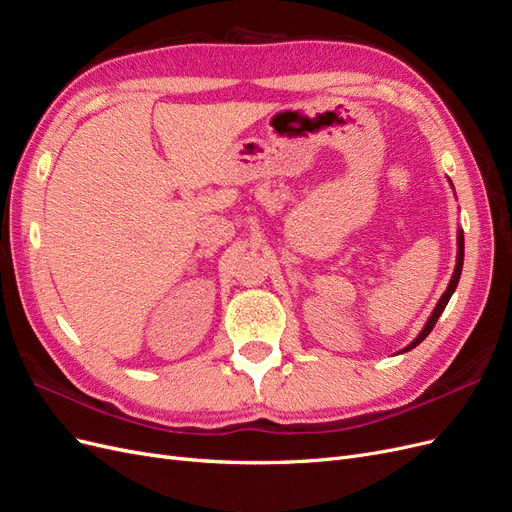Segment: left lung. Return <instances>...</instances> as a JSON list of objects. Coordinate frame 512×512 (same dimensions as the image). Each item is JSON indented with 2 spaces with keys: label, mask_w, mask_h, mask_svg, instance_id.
I'll list each match as a JSON object with an SVG mask.
<instances>
[{
  "label": "left lung",
  "mask_w": 512,
  "mask_h": 512,
  "mask_svg": "<svg viewBox=\"0 0 512 512\" xmlns=\"http://www.w3.org/2000/svg\"><path fill=\"white\" fill-rule=\"evenodd\" d=\"M448 183H451V179H448ZM451 188H453V183H451ZM453 192H455V188H453ZM461 269H463V230L459 228L457 230V262H455V271H453V277H451V282H448V286H446V290H444V294L440 297V301H438V305L433 307V312H431V316L427 318V322H425V327L421 329V333H418L412 342L404 348V350H399V354L401 352H408V350H412V348H416L418 344L423 342V339L431 333V329L436 327V322H438V318L442 316V312H444V307H446V303H448V299L453 297V292H455V288H457V284H459V277H461Z\"/></svg>",
  "instance_id": "1"
}]
</instances>
